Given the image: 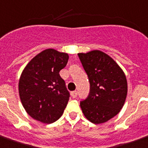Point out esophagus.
Segmentation results:
<instances>
[{
	"label": "esophagus",
	"instance_id": "obj_1",
	"mask_svg": "<svg viewBox=\"0 0 148 148\" xmlns=\"http://www.w3.org/2000/svg\"><path fill=\"white\" fill-rule=\"evenodd\" d=\"M77 95V92H76V91H74V92H71V96L73 97V98H76Z\"/></svg>",
	"mask_w": 148,
	"mask_h": 148
}]
</instances>
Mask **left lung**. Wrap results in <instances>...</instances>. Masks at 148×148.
Segmentation results:
<instances>
[{"label":"left lung","mask_w":148,"mask_h":148,"mask_svg":"<svg viewBox=\"0 0 148 148\" xmlns=\"http://www.w3.org/2000/svg\"><path fill=\"white\" fill-rule=\"evenodd\" d=\"M77 55L90 83L88 96L80 102L82 112L93 123H106L116 116L125 103V74L114 60L100 50Z\"/></svg>","instance_id":"left-lung-1"}]
</instances>
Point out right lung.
I'll use <instances>...</instances> for the list:
<instances>
[{"label": "right lung", "instance_id": "right-lung-1", "mask_svg": "<svg viewBox=\"0 0 148 148\" xmlns=\"http://www.w3.org/2000/svg\"><path fill=\"white\" fill-rule=\"evenodd\" d=\"M68 59L67 53L47 49L37 54L23 70L19 95L25 111L34 119L52 123L64 113L70 93L60 71Z\"/></svg>", "mask_w": 148, "mask_h": 148}]
</instances>
